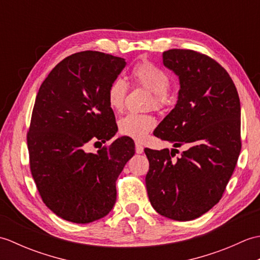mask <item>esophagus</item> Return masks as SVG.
Segmentation results:
<instances>
[{
	"instance_id": "obj_1",
	"label": "esophagus",
	"mask_w": 260,
	"mask_h": 260,
	"mask_svg": "<svg viewBox=\"0 0 260 260\" xmlns=\"http://www.w3.org/2000/svg\"><path fill=\"white\" fill-rule=\"evenodd\" d=\"M135 151L137 154H142L144 152V147H143V145L140 144V143H135Z\"/></svg>"
}]
</instances>
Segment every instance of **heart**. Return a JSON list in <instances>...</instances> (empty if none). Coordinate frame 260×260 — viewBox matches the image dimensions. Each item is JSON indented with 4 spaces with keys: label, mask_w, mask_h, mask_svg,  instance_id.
Here are the masks:
<instances>
[{
    "label": "heart",
    "mask_w": 260,
    "mask_h": 260,
    "mask_svg": "<svg viewBox=\"0 0 260 260\" xmlns=\"http://www.w3.org/2000/svg\"><path fill=\"white\" fill-rule=\"evenodd\" d=\"M133 79L136 84L146 88L152 92L151 106L156 109L165 107L169 103L170 77L164 70L148 61L137 63L133 73ZM127 93L126 82L117 78L112 81L107 90V101L109 107L116 112L124 108ZM155 127V119L146 114H127L118 121L119 133L132 137L136 141L144 140L147 134Z\"/></svg>",
    "instance_id": "1"
}]
</instances>
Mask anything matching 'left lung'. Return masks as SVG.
Returning a JSON list of instances; mask_svg holds the SVG:
<instances>
[{
  "label": "left lung",
  "mask_w": 260,
  "mask_h": 260,
  "mask_svg": "<svg viewBox=\"0 0 260 260\" xmlns=\"http://www.w3.org/2000/svg\"><path fill=\"white\" fill-rule=\"evenodd\" d=\"M163 63L179 77L180 90L154 135L190 147L176 161L175 148H145V183L156 212L189 221L219 202L234 173L241 150L240 101L229 74L206 54L171 49L163 52Z\"/></svg>",
  "instance_id": "1"
}]
</instances>
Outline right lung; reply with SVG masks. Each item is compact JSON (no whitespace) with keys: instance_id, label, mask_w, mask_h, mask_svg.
<instances>
[{"instance_id":"obj_1","label":"right lung","mask_w":260,"mask_h":260,"mask_svg":"<svg viewBox=\"0 0 260 260\" xmlns=\"http://www.w3.org/2000/svg\"><path fill=\"white\" fill-rule=\"evenodd\" d=\"M125 64L98 51L74 53L38 91L27 133L32 178L46 206L67 221L89 223L107 215L116 180L135 154L128 136L97 153L85 151L88 142L106 143L117 132L107 90Z\"/></svg>"}]
</instances>
